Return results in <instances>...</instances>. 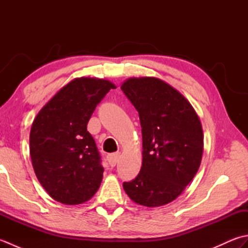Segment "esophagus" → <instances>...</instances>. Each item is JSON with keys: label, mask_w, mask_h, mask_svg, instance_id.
Instances as JSON below:
<instances>
[{"label": "esophagus", "mask_w": 248, "mask_h": 248, "mask_svg": "<svg viewBox=\"0 0 248 248\" xmlns=\"http://www.w3.org/2000/svg\"><path fill=\"white\" fill-rule=\"evenodd\" d=\"M119 152H115V154H110V155H108V161L109 163L110 166H115L116 163H117L118 161V157H119Z\"/></svg>", "instance_id": "esophagus-1"}]
</instances>
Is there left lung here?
Wrapping results in <instances>:
<instances>
[{
	"label": "left lung",
	"mask_w": 248,
	"mask_h": 248,
	"mask_svg": "<svg viewBox=\"0 0 248 248\" xmlns=\"http://www.w3.org/2000/svg\"><path fill=\"white\" fill-rule=\"evenodd\" d=\"M121 91L139 112L143 135L140 171L124 188L134 202L160 207L175 200L196 175L203 151L198 115L160 78H131Z\"/></svg>",
	"instance_id": "left-lung-1"
}]
</instances>
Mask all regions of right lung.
<instances>
[{"instance_id": "1", "label": "right lung", "mask_w": 248, "mask_h": 248, "mask_svg": "<svg viewBox=\"0 0 248 248\" xmlns=\"http://www.w3.org/2000/svg\"><path fill=\"white\" fill-rule=\"evenodd\" d=\"M112 82L78 78L62 87L33 121L30 155L36 177L50 196L65 204L91 199L104 168L87 124Z\"/></svg>"}]
</instances>
